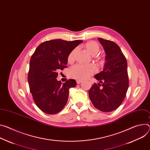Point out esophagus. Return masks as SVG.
Wrapping results in <instances>:
<instances>
[{"label":"esophagus","mask_w":150,"mask_h":150,"mask_svg":"<svg viewBox=\"0 0 150 150\" xmlns=\"http://www.w3.org/2000/svg\"><path fill=\"white\" fill-rule=\"evenodd\" d=\"M82 83V81H80V80H77L76 81V83L78 84H80V83Z\"/></svg>","instance_id":"esophagus-1"}]
</instances>
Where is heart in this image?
Wrapping results in <instances>:
<instances>
[{
    "label": "heart",
    "instance_id": "b5f03b06",
    "mask_svg": "<svg viewBox=\"0 0 150 150\" xmlns=\"http://www.w3.org/2000/svg\"><path fill=\"white\" fill-rule=\"evenodd\" d=\"M86 50L91 55H96L99 51V45L95 41H89L85 44ZM76 49L73 50L68 56L67 60L69 62H72L75 57ZM96 71L95 66L93 64L83 65L76 64L72 67L69 70V75L76 79H84L94 74Z\"/></svg>",
    "mask_w": 150,
    "mask_h": 150
}]
</instances>
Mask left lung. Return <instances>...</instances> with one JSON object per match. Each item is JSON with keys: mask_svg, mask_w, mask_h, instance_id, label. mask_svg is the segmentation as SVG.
Wrapping results in <instances>:
<instances>
[{"mask_svg": "<svg viewBox=\"0 0 150 150\" xmlns=\"http://www.w3.org/2000/svg\"><path fill=\"white\" fill-rule=\"evenodd\" d=\"M106 54L102 72L94 78L102 83H94L88 91L89 98L98 110L111 112L123 101L129 88L127 63L117 44L111 40L98 38Z\"/></svg>", "mask_w": 150, "mask_h": 150, "instance_id": "obj_1", "label": "left lung"}]
</instances>
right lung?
I'll return each instance as SVG.
<instances>
[{
    "mask_svg": "<svg viewBox=\"0 0 150 150\" xmlns=\"http://www.w3.org/2000/svg\"><path fill=\"white\" fill-rule=\"evenodd\" d=\"M83 40H47L40 44L31 57L28 74L30 91L36 106L48 114L59 112L66 105L69 88L76 85L74 79L64 83L57 80V71L67 63L71 52Z\"/></svg>",
    "mask_w": 150,
    "mask_h": 150,
    "instance_id": "right-lung-1",
    "label": "right lung"
}]
</instances>
